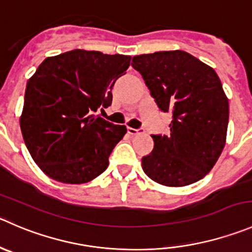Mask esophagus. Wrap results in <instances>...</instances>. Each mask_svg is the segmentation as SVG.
Listing matches in <instances>:
<instances>
[{"instance_id":"1","label":"esophagus","mask_w":252,"mask_h":252,"mask_svg":"<svg viewBox=\"0 0 252 252\" xmlns=\"http://www.w3.org/2000/svg\"><path fill=\"white\" fill-rule=\"evenodd\" d=\"M141 131H143V129H134V128H128V133L130 134V135H138V134H140Z\"/></svg>"}]
</instances>
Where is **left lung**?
<instances>
[{
	"label": "left lung",
	"instance_id": "8db88e82",
	"mask_svg": "<svg viewBox=\"0 0 252 252\" xmlns=\"http://www.w3.org/2000/svg\"><path fill=\"white\" fill-rule=\"evenodd\" d=\"M150 94L170 112V135H151L154 149L141 158L148 177L168 187L202 180L218 161L226 139L229 103L217 72L182 50L133 58Z\"/></svg>",
	"mask_w": 252,
	"mask_h": 252
}]
</instances>
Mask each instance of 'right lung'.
<instances>
[{"mask_svg": "<svg viewBox=\"0 0 252 252\" xmlns=\"http://www.w3.org/2000/svg\"><path fill=\"white\" fill-rule=\"evenodd\" d=\"M129 55L81 49L50 56L28 80L21 130L44 173L80 185L108 167L114 146L126 133L98 116L112 104L114 82L130 65Z\"/></svg>", "mask_w": 252, "mask_h": 252, "instance_id": "add662e5", "label": "right lung"}]
</instances>
